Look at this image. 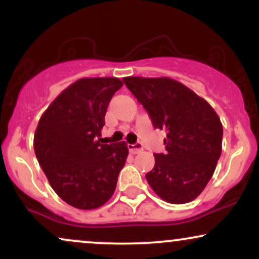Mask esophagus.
I'll return each instance as SVG.
<instances>
[{
    "label": "esophagus",
    "mask_w": 259,
    "mask_h": 259,
    "mask_svg": "<svg viewBox=\"0 0 259 259\" xmlns=\"http://www.w3.org/2000/svg\"><path fill=\"white\" fill-rule=\"evenodd\" d=\"M127 147H129L130 153H133V154H136V153L142 152V150H144V147H142V145H141V144L127 145Z\"/></svg>",
    "instance_id": "esophagus-1"
}]
</instances>
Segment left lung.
Wrapping results in <instances>:
<instances>
[{
	"mask_svg": "<svg viewBox=\"0 0 259 259\" xmlns=\"http://www.w3.org/2000/svg\"><path fill=\"white\" fill-rule=\"evenodd\" d=\"M123 80L150 114L153 126L167 132L165 153L154 154L147 183L168 203L195 200L213 177L221 157V118L206 100L174 79Z\"/></svg>",
	"mask_w": 259,
	"mask_h": 259,
	"instance_id": "left-lung-1",
	"label": "left lung"
}]
</instances>
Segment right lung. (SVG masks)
<instances>
[{"label": "right lung", "instance_id": "1", "mask_svg": "<svg viewBox=\"0 0 259 259\" xmlns=\"http://www.w3.org/2000/svg\"><path fill=\"white\" fill-rule=\"evenodd\" d=\"M121 86L118 78L76 80L47 107L35 130V154L50 185L78 209L103 206L126 162L125 141L97 140L109 101Z\"/></svg>", "mask_w": 259, "mask_h": 259}]
</instances>
